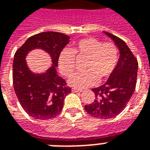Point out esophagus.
<instances>
[{
    "label": "esophagus",
    "instance_id": "34e87169",
    "mask_svg": "<svg viewBox=\"0 0 150 150\" xmlns=\"http://www.w3.org/2000/svg\"><path fill=\"white\" fill-rule=\"evenodd\" d=\"M72 92H75V93H77V92H82L83 90H78V89H75V88H72Z\"/></svg>",
    "mask_w": 150,
    "mask_h": 150
}]
</instances>
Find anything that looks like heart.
I'll use <instances>...</instances> for the list:
<instances>
[{"mask_svg":"<svg viewBox=\"0 0 150 150\" xmlns=\"http://www.w3.org/2000/svg\"><path fill=\"white\" fill-rule=\"evenodd\" d=\"M86 57L83 72L72 75L67 81L72 87L84 89L105 81L116 71L120 59L118 47L112 42L104 43L94 38L80 39L72 45L71 50L65 49L60 53L58 67L64 76L74 71L75 58Z\"/></svg>","mask_w":150,"mask_h":150,"instance_id":"obj_1","label":"heart"}]
</instances>
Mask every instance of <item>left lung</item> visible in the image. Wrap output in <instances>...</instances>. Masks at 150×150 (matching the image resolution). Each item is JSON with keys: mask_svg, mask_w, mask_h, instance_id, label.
Returning <instances> with one entry per match:
<instances>
[{"mask_svg": "<svg viewBox=\"0 0 150 150\" xmlns=\"http://www.w3.org/2000/svg\"><path fill=\"white\" fill-rule=\"evenodd\" d=\"M105 34L118 47L120 59L116 71L107 82L92 89L95 100L85 105L88 114L99 119L113 118L124 109L134 92L138 75V60L125 42L110 33Z\"/></svg>", "mask_w": 150, "mask_h": 150, "instance_id": "left-lung-1", "label": "left lung"}]
</instances>
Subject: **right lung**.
I'll use <instances>...</instances> for the list:
<instances>
[{"label": "right lung", "mask_w": 150, "mask_h": 150, "mask_svg": "<svg viewBox=\"0 0 150 150\" xmlns=\"http://www.w3.org/2000/svg\"><path fill=\"white\" fill-rule=\"evenodd\" d=\"M69 39V36L60 32H42L30 37L15 53L12 64L15 93L23 108L33 118L44 120L59 115L65 97L71 91L56 69L60 53ZM35 48L45 51L52 59V66L44 73H32L26 64L27 53Z\"/></svg>", "instance_id": "right-lung-1"}]
</instances>
